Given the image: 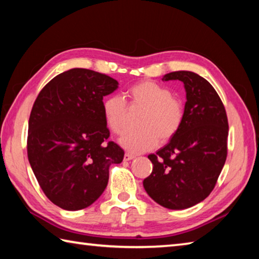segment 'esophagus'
Returning a JSON list of instances; mask_svg holds the SVG:
<instances>
[{"label":"esophagus","mask_w":259,"mask_h":259,"mask_svg":"<svg viewBox=\"0 0 259 259\" xmlns=\"http://www.w3.org/2000/svg\"><path fill=\"white\" fill-rule=\"evenodd\" d=\"M135 158V156L134 155H131V153H125V156H124V160L125 161H128V160H132V159H134Z\"/></svg>","instance_id":"obj_1"}]
</instances>
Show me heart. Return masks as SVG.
<instances>
[{
	"label": "heart",
	"instance_id": "1",
	"mask_svg": "<svg viewBox=\"0 0 259 259\" xmlns=\"http://www.w3.org/2000/svg\"><path fill=\"white\" fill-rule=\"evenodd\" d=\"M132 106L143 108L138 131L127 132L120 144L127 151L142 153L151 150L158 143L167 142L178 133L184 118V106L171 92L151 80H142L127 90ZM103 116L109 130L121 134L125 128L126 104L121 98L111 95L103 102Z\"/></svg>",
	"mask_w": 259,
	"mask_h": 259
}]
</instances>
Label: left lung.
I'll return each instance as SVG.
<instances>
[{"label":"left lung","mask_w":259,"mask_h":259,"mask_svg":"<svg viewBox=\"0 0 259 259\" xmlns=\"http://www.w3.org/2000/svg\"><path fill=\"white\" fill-rule=\"evenodd\" d=\"M162 80L184 84V118L170 141L148 156L153 166L143 187L160 206L185 209L215 188L228 156V116L215 89L196 72L173 71Z\"/></svg>","instance_id":"obj_1"}]
</instances>
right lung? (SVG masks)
<instances>
[{"label": "right lung", "instance_id": "add662e5", "mask_svg": "<svg viewBox=\"0 0 259 259\" xmlns=\"http://www.w3.org/2000/svg\"><path fill=\"white\" fill-rule=\"evenodd\" d=\"M118 81L98 71L74 68L40 91L28 121L27 155L45 196L66 210L92 205L103 193L109 167L120 164L124 150L106 143L109 132L103 97Z\"/></svg>", "mask_w": 259, "mask_h": 259}]
</instances>
